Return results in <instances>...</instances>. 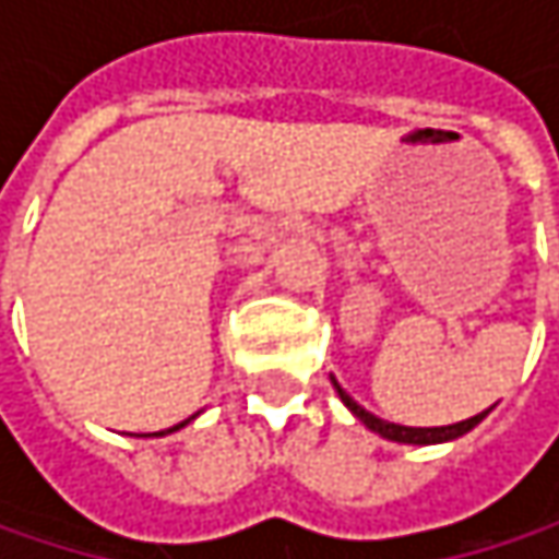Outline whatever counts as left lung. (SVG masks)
<instances>
[{
  "label": "left lung",
  "mask_w": 559,
  "mask_h": 559,
  "mask_svg": "<svg viewBox=\"0 0 559 559\" xmlns=\"http://www.w3.org/2000/svg\"><path fill=\"white\" fill-rule=\"evenodd\" d=\"M330 382H333V389L336 394L343 397V404L369 427V430H376L379 437H385V440H394V443H417V447H427V443H447V440H456V437H463V433H469L489 411H483V414H476V417H466V420H460V424H447V427H401V424H389V420H382V417H376V414H369L362 404H356L346 391L340 389V382L330 376Z\"/></svg>",
  "instance_id": "left-lung-1"
}]
</instances>
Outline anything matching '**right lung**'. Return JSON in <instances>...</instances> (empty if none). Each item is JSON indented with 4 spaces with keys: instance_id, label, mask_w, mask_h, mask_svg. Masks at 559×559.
Listing matches in <instances>:
<instances>
[{
    "instance_id": "obj_1",
    "label": "right lung",
    "mask_w": 559,
    "mask_h": 559,
    "mask_svg": "<svg viewBox=\"0 0 559 559\" xmlns=\"http://www.w3.org/2000/svg\"><path fill=\"white\" fill-rule=\"evenodd\" d=\"M187 420H190V417H187ZM187 420H183V424H187ZM183 424H177V427H170V430H180V427H183ZM170 430H158V433H155V437H165V433H170Z\"/></svg>"
}]
</instances>
